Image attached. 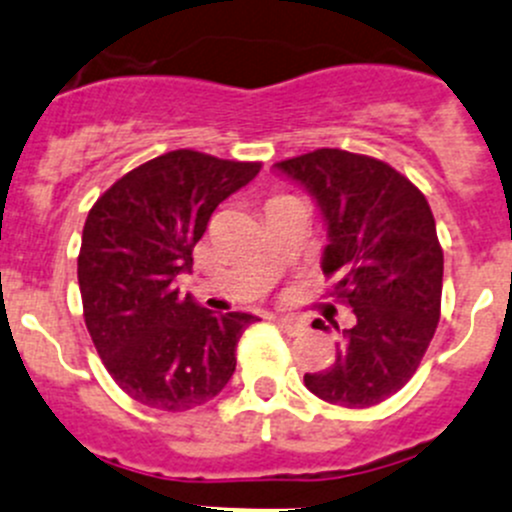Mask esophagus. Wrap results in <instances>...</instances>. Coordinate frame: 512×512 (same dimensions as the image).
Wrapping results in <instances>:
<instances>
[{
	"instance_id": "obj_1",
	"label": "esophagus",
	"mask_w": 512,
	"mask_h": 512,
	"mask_svg": "<svg viewBox=\"0 0 512 512\" xmlns=\"http://www.w3.org/2000/svg\"><path fill=\"white\" fill-rule=\"evenodd\" d=\"M275 322L282 327V330L287 332V335H300V332L305 330V325H302V320H297V317L280 315V317H275Z\"/></svg>"
}]
</instances>
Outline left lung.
<instances>
[{"mask_svg": "<svg viewBox=\"0 0 512 512\" xmlns=\"http://www.w3.org/2000/svg\"><path fill=\"white\" fill-rule=\"evenodd\" d=\"M317 200L327 225L322 272L355 312L327 370L307 372L312 395L342 408H372L415 375L443 297V247L423 192L367 155L322 150L277 162ZM317 330H325L315 320ZM337 327V325H335Z\"/></svg>", "mask_w": 512, "mask_h": 512, "instance_id": "left-lung-1", "label": "left lung"}]
</instances>
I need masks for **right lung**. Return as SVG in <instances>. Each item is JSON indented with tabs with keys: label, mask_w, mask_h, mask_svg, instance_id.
Returning a JSON list of instances; mask_svg holds the SVG:
<instances>
[{
	"label": "right lung",
	"mask_w": 512,
	"mask_h": 512,
	"mask_svg": "<svg viewBox=\"0 0 512 512\" xmlns=\"http://www.w3.org/2000/svg\"><path fill=\"white\" fill-rule=\"evenodd\" d=\"M260 167L167 152L119 177L89 210L77 257L84 325L112 380L147 408H197L235 372L237 340L257 317L215 315L180 297L175 280L192 270L217 205Z\"/></svg>",
	"instance_id": "right-lung-1"
}]
</instances>
